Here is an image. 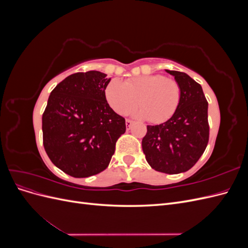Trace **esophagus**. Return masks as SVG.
I'll return each mask as SVG.
<instances>
[{"mask_svg":"<svg viewBox=\"0 0 248 248\" xmlns=\"http://www.w3.org/2000/svg\"><path fill=\"white\" fill-rule=\"evenodd\" d=\"M132 124H133V122L131 121V120H126V127H127V129H130V127L132 126Z\"/></svg>","mask_w":248,"mask_h":248,"instance_id":"obj_1","label":"esophagus"}]
</instances>
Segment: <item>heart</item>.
Listing matches in <instances>:
<instances>
[{"mask_svg":"<svg viewBox=\"0 0 248 248\" xmlns=\"http://www.w3.org/2000/svg\"><path fill=\"white\" fill-rule=\"evenodd\" d=\"M106 97L110 108L119 115L127 114L139 103L141 108L132 112L133 117L162 123L177 110L181 89L174 78L154 74L125 82L112 79L106 89Z\"/></svg>","mask_w":248,"mask_h":248,"instance_id":"heart-1","label":"heart"}]
</instances>
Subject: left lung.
I'll list each match as a JSON object with an SVG mask.
<instances>
[{"label": "left lung", "instance_id": "1", "mask_svg": "<svg viewBox=\"0 0 248 248\" xmlns=\"http://www.w3.org/2000/svg\"><path fill=\"white\" fill-rule=\"evenodd\" d=\"M181 89L175 114L159 125H148L141 147L150 167L166 174L191 169L209 140L208 102L200 84L188 74L168 70Z\"/></svg>", "mask_w": 248, "mask_h": 248}]
</instances>
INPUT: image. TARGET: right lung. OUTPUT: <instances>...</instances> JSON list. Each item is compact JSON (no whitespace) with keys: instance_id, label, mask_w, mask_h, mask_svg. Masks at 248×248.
Masks as SVG:
<instances>
[{"instance_id":"1","label":"right lung","mask_w":248,"mask_h":248,"mask_svg":"<svg viewBox=\"0 0 248 248\" xmlns=\"http://www.w3.org/2000/svg\"><path fill=\"white\" fill-rule=\"evenodd\" d=\"M109 81L100 71L74 73L48 97L42 116L43 146L67 175L85 178L106 170L126 130L125 119L107 101Z\"/></svg>"}]
</instances>
